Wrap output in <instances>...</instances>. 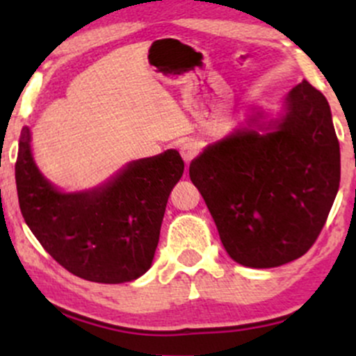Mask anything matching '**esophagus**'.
Returning <instances> with one entry per match:
<instances>
[{
  "instance_id": "34e87169",
  "label": "esophagus",
  "mask_w": 356,
  "mask_h": 356,
  "mask_svg": "<svg viewBox=\"0 0 356 356\" xmlns=\"http://www.w3.org/2000/svg\"><path fill=\"white\" fill-rule=\"evenodd\" d=\"M199 152V145L195 142H186V144L181 145V155L186 164H189L192 159L195 157Z\"/></svg>"
}]
</instances>
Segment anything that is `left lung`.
<instances>
[{"instance_id":"1","label":"left lung","mask_w":356,"mask_h":356,"mask_svg":"<svg viewBox=\"0 0 356 356\" xmlns=\"http://www.w3.org/2000/svg\"><path fill=\"white\" fill-rule=\"evenodd\" d=\"M231 259L264 269L313 246L340 187V144L321 92L301 81L275 113L204 147L189 165Z\"/></svg>"}]
</instances>
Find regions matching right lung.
I'll return each instance as SVG.
<instances>
[{
  "instance_id": "1",
  "label": "right lung",
  "mask_w": 356,
  "mask_h": 356,
  "mask_svg": "<svg viewBox=\"0 0 356 356\" xmlns=\"http://www.w3.org/2000/svg\"><path fill=\"white\" fill-rule=\"evenodd\" d=\"M184 174L175 149L130 161L92 189L67 192L36 165L31 129L19 136V209L56 263L93 283L134 281L152 266L170 191Z\"/></svg>"
}]
</instances>
